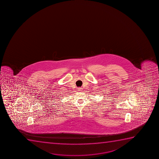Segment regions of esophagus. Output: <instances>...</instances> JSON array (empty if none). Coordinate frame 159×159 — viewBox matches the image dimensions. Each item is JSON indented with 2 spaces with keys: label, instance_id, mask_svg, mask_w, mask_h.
Here are the masks:
<instances>
[{
  "label": "esophagus",
  "instance_id": "34e87169",
  "mask_svg": "<svg viewBox=\"0 0 159 159\" xmlns=\"http://www.w3.org/2000/svg\"><path fill=\"white\" fill-rule=\"evenodd\" d=\"M77 89H78V91H81V90H82V88H81V87H79V88H77Z\"/></svg>",
  "mask_w": 159,
  "mask_h": 159
}]
</instances>
